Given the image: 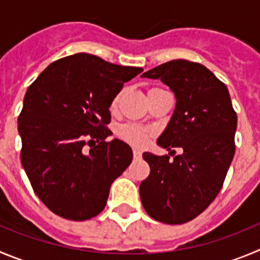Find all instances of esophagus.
<instances>
[{
    "label": "esophagus",
    "mask_w": 260,
    "mask_h": 260,
    "mask_svg": "<svg viewBox=\"0 0 260 260\" xmlns=\"http://www.w3.org/2000/svg\"><path fill=\"white\" fill-rule=\"evenodd\" d=\"M141 155H142V154H141V151H140V150H137V149H135V150H133V158H135V159H140V158H141Z\"/></svg>",
    "instance_id": "1"
}]
</instances>
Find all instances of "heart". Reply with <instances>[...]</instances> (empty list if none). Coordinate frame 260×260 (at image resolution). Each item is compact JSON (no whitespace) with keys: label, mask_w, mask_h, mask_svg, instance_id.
Here are the masks:
<instances>
[{"label":"heart","mask_w":260,"mask_h":260,"mask_svg":"<svg viewBox=\"0 0 260 260\" xmlns=\"http://www.w3.org/2000/svg\"><path fill=\"white\" fill-rule=\"evenodd\" d=\"M119 98H120V94L116 95L115 100L113 101V107H116ZM118 136L121 140H124L133 146H142L146 142L149 131L137 124H123L118 128Z\"/></svg>","instance_id":"b5f03b06"}]
</instances>
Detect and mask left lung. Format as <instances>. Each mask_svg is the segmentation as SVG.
<instances>
[{
  "label": "left lung",
  "mask_w": 260,
  "mask_h": 260,
  "mask_svg": "<svg viewBox=\"0 0 260 260\" xmlns=\"http://www.w3.org/2000/svg\"><path fill=\"white\" fill-rule=\"evenodd\" d=\"M176 98L174 114L156 144L174 155L144 153L150 175L140 184L145 211L166 224H182L201 214L223 186L235 155L237 114L225 84L200 63L175 59L146 71Z\"/></svg>",
  "instance_id": "1"
}]
</instances>
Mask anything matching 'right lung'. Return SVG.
<instances>
[{
	"instance_id": "1",
	"label": "right lung",
	"mask_w": 260,
	"mask_h": 260,
	"mask_svg": "<svg viewBox=\"0 0 260 260\" xmlns=\"http://www.w3.org/2000/svg\"><path fill=\"white\" fill-rule=\"evenodd\" d=\"M142 71L78 53L49 64L28 86L18 118L20 159L50 211L86 220L105 209L110 186L133 158L124 141H105L113 135L105 127L109 109L124 83Z\"/></svg>"
}]
</instances>
